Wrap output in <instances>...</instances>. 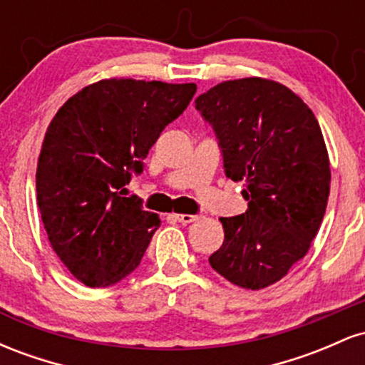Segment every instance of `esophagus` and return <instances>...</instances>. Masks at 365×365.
<instances>
[{
	"mask_svg": "<svg viewBox=\"0 0 365 365\" xmlns=\"http://www.w3.org/2000/svg\"><path fill=\"white\" fill-rule=\"evenodd\" d=\"M175 220L180 221V223H183V225H188V223H194V221L199 220V216L197 215H175Z\"/></svg>",
	"mask_w": 365,
	"mask_h": 365,
	"instance_id": "esophagus-1",
	"label": "esophagus"
}]
</instances>
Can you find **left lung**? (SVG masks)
<instances>
[{"instance_id": "1", "label": "left lung", "mask_w": 365, "mask_h": 365, "mask_svg": "<svg viewBox=\"0 0 365 365\" xmlns=\"http://www.w3.org/2000/svg\"><path fill=\"white\" fill-rule=\"evenodd\" d=\"M195 108L212 125L226 177L244 182V215L220 217L223 245L209 257L237 287L261 290L287 276L319 232L329 158L319 123L295 92L261 77L226 81Z\"/></svg>"}]
</instances>
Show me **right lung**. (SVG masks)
Returning a JSON list of instances; mask_svg holds the SVG:
<instances>
[{
    "mask_svg": "<svg viewBox=\"0 0 365 365\" xmlns=\"http://www.w3.org/2000/svg\"><path fill=\"white\" fill-rule=\"evenodd\" d=\"M197 91L195 83L106 78L83 87L49 123L36 190L49 244L86 287H110L140 264L161 225L137 195L132 173Z\"/></svg>",
    "mask_w": 365,
    "mask_h": 365,
    "instance_id": "add662e5",
    "label": "right lung"
}]
</instances>
